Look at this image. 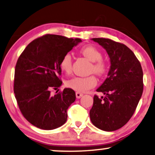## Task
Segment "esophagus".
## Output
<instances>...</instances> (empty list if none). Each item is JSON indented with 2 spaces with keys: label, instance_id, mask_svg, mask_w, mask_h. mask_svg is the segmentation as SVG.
<instances>
[{
  "label": "esophagus",
  "instance_id": "1",
  "mask_svg": "<svg viewBox=\"0 0 155 155\" xmlns=\"http://www.w3.org/2000/svg\"><path fill=\"white\" fill-rule=\"evenodd\" d=\"M83 96H84V94H81V93H79V92H76V98H81V97Z\"/></svg>",
  "mask_w": 155,
  "mask_h": 155
}]
</instances>
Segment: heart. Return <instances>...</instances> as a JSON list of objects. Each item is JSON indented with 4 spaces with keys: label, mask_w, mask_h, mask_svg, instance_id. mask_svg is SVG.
I'll list each match as a JSON object with an SVG mask.
<instances>
[{
    "label": "heart",
    "mask_w": 155,
    "mask_h": 155,
    "mask_svg": "<svg viewBox=\"0 0 155 155\" xmlns=\"http://www.w3.org/2000/svg\"><path fill=\"white\" fill-rule=\"evenodd\" d=\"M80 53L88 60L91 61V71L98 75H102L106 70V65L103 61L102 54L96 47L88 45L82 47ZM71 55L69 53L65 54L61 59L59 67L61 71L65 73H69L71 70ZM97 84V80L94 76H74L67 82V86L77 92H86L94 88Z\"/></svg>",
    "instance_id": "b5f03b06"
}]
</instances>
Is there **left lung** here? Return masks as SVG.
Listing matches in <instances>:
<instances>
[{"label":"left lung","instance_id":"obj_1","mask_svg":"<svg viewBox=\"0 0 155 155\" xmlns=\"http://www.w3.org/2000/svg\"><path fill=\"white\" fill-rule=\"evenodd\" d=\"M110 58L108 77L96 89L104 97H94L91 123L104 131L122 127L133 116L143 91V72L140 61L126 45L110 39L93 38Z\"/></svg>","mask_w":155,"mask_h":155}]
</instances>
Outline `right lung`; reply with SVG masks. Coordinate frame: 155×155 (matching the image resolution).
<instances>
[{
	"mask_svg": "<svg viewBox=\"0 0 155 155\" xmlns=\"http://www.w3.org/2000/svg\"><path fill=\"white\" fill-rule=\"evenodd\" d=\"M79 38L46 35L31 42L18 59L14 93L23 116L42 130H54L67 120V109L76 100L75 91L66 88L51 94L62 84L59 75L61 59L79 43Z\"/></svg>",
	"mask_w": 155,
	"mask_h": 155,
	"instance_id": "add662e5",
	"label": "right lung"
}]
</instances>
